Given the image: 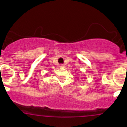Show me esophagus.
Here are the masks:
<instances>
[{
    "label": "esophagus",
    "mask_w": 127,
    "mask_h": 127,
    "mask_svg": "<svg viewBox=\"0 0 127 127\" xmlns=\"http://www.w3.org/2000/svg\"><path fill=\"white\" fill-rule=\"evenodd\" d=\"M60 66L61 67H63V68H64V67H65V65L63 64H60Z\"/></svg>",
    "instance_id": "1"
}]
</instances>
